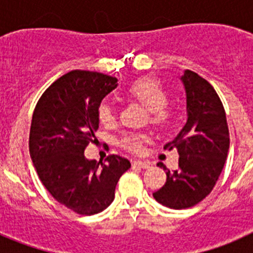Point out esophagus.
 <instances>
[{"mask_svg": "<svg viewBox=\"0 0 253 253\" xmlns=\"http://www.w3.org/2000/svg\"><path fill=\"white\" fill-rule=\"evenodd\" d=\"M133 166H138V167H140V169H148L149 163L137 160V161H133Z\"/></svg>", "mask_w": 253, "mask_h": 253, "instance_id": "esophagus-1", "label": "esophagus"}]
</instances>
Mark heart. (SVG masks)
Listing matches in <instances>:
<instances>
[{
	"label": "heart",
	"mask_w": 253,
	"mask_h": 253,
	"mask_svg": "<svg viewBox=\"0 0 253 253\" xmlns=\"http://www.w3.org/2000/svg\"><path fill=\"white\" fill-rule=\"evenodd\" d=\"M129 99L142 105L149 113V122L158 129L169 128L172 123L173 113L167 105L169 92L157 78L147 76L135 80L126 88ZM97 116L101 124L111 125L115 122V111L111 104L102 101L97 109ZM144 137L139 134H126L122 139V147L133 153L142 151Z\"/></svg>",
	"instance_id": "1"
}]
</instances>
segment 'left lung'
Wrapping results in <instances>:
<instances>
[{"instance_id":"left-lung-1","label":"left lung","mask_w":253,"mask_h":253,"mask_svg":"<svg viewBox=\"0 0 253 253\" xmlns=\"http://www.w3.org/2000/svg\"><path fill=\"white\" fill-rule=\"evenodd\" d=\"M186 92L187 120L165 149L176 148L178 169L153 198L171 209H186L207 198L218 181L229 149V130L222 101L214 87L198 73L186 69L181 77Z\"/></svg>"}]
</instances>
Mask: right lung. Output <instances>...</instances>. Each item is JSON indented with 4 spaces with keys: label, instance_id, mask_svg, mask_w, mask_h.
I'll return each instance as SVG.
<instances>
[{
    "label": "right lung",
    "instance_id": "add662e5",
    "mask_svg": "<svg viewBox=\"0 0 253 253\" xmlns=\"http://www.w3.org/2000/svg\"><path fill=\"white\" fill-rule=\"evenodd\" d=\"M116 86L111 76L71 71L46 88L33 114L29 151L38 176L58 203L82 215L106 209L130 169L116 154L101 165L84 157L87 144L96 140L99 105Z\"/></svg>",
    "mask_w": 253,
    "mask_h": 253
}]
</instances>
